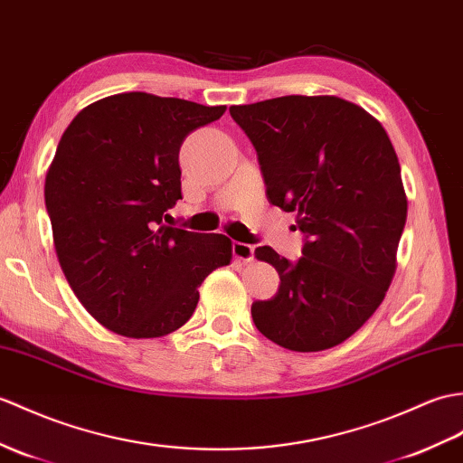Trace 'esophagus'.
Segmentation results:
<instances>
[{"instance_id": "obj_1", "label": "esophagus", "mask_w": 463, "mask_h": 463, "mask_svg": "<svg viewBox=\"0 0 463 463\" xmlns=\"http://www.w3.org/2000/svg\"><path fill=\"white\" fill-rule=\"evenodd\" d=\"M232 254L236 260L250 262L254 258V246L246 244V242H232Z\"/></svg>"}]
</instances>
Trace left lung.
Segmentation results:
<instances>
[{
	"label": "left lung",
	"mask_w": 463,
	"mask_h": 463,
	"mask_svg": "<svg viewBox=\"0 0 463 463\" xmlns=\"http://www.w3.org/2000/svg\"><path fill=\"white\" fill-rule=\"evenodd\" d=\"M231 116L256 149L268 201L298 213L306 234L296 264L254 250L280 276L276 296L252 304L254 326L289 351L335 347L377 311L396 270L408 203L391 139L337 96H280Z\"/></svg>",
	"instance_id": "8db88e82"
}]
</instances>
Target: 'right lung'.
<instances>
[{"label": "right lung", "instance_id": "1", "mask_svg": "<svg viewBox=\"0 0 463 463\" xmlns=\"http://www.w3.org/2000/svg\"><path fill=\"white\" fill-rule=\"evenodd\" d=\"M224 110L124 92L86 106L61 137L45 179L59 264L86 311L118 335L179 329L203 280L231 264L224 234L164 224L181 199L183 139Z\"/></svg>", "mask_w": 463, "mask_h": 463}]
</instances>
